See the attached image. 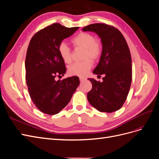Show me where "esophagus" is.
<instances>
[{
	"instance_id": "obj_1",
	"label": "esophagus",
	"mask_w": 159,
	"mask_h": 159,
	"mask_svg": "<svg viewBox=\"0 0 159 159\" xmlns=\"http://www.w3.org/2000/svg\"><path fill=\"white\" fill-rule=\"evenodd\" d=\"M80 81H84L85 80V78H82V77H80Z\"/></svg>"
}]
</instances>
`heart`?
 I'll list each match as a JSON object with an SVG mask.
<instances>
[{
    "label": "heart",
    "mask_w": 159,
    "mask_h": 159,
    "mask_svg": "<svg viewBox=\"0 0 159 159\" xmlns=\"http://www.w3.org/2000/svg\"><path fill=\"white\" fill-rule=\"evenodd\" d=\"M75 48H82L83 61L71 64L68 71L72 75L84 77L88 73L93 66V61H98L103 52V45L101 41L96 40L95 37L88 32H80L71 40ZM58 52L61 59L66 64L71 61L72 54L70 48L64 42L58 46Z\"/></svg>",
    "instance_id": "obj_1"
}]
</instances>
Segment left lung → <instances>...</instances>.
Instances as JSON below:
<instances>
[{
	"instance_id": "1",
	"label": "left lung",
	"mask_w": 159,
	"mask_h": 159,
	"mask_svg": "<svg viewBox=\"0 0 159 159\" xmlns=\"http://www.w3.org/2000/svg\"><path fill=\"white\" fill-rule=\"evenodd\" d=\"M83 31L95 32L101 38L103 52L93 71L103 75V81L88 79L92 84L87 95L89 103L101 112L112 113L126 101L132 81L131 53L123 35L117 28L104 23L84 27Z\"/></svg>"
}]
</instances>
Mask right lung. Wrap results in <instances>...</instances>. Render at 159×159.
<instances>
[{"label": "right lung", "mask_w": 159, "mask_h": 159, "mask_svg": "<svg viewBox=\"0 0 159 159\" xmlns=\"http://www.w3.org/2000/svg\"><path fill=\"white\" fill-rule=\"evenodd\" d=\"M78 28L54 23L37 32L30 41L25 60L26 81L32 102L42 113H58L80 85L78 76L55 80L66 71L58 46Z\"/></svg>", "instance_id": "right-lung-1"}]
</instances>
